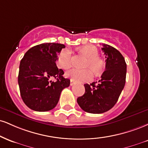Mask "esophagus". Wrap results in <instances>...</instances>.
<instances>
[{
	"label": "esophagus",
	"mask_w": 148,
	"mask_h": 148,
	"mask_svg": "<svg viewBox=\"0 0 148 148\" xmlns=\"http://www.w3.org/2000/svg\"><path fill=\"white\" fill-rule=\"evenodd\" d=\"M74 83H75V82H74V81H73V80L71 79V80H70V85H71V86H72V85H74Z\"/></svg>",
	"instance_id": "esophagus-1"
}]
</instances>
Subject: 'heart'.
I'll list each match as a JSON object with an SVG mask.
<instances>
[{
  "label": "heart",
  "mask_w": 148,
  "mask_h": 148,
  "mask_svg": "<svg viewBox=\"0 0 148 148\" xmlns=\"http://www.w3.org/2000/svg\"><path fill=\"white\" fill-rule=\"evenodd\" d=\"M80 52L85 55L88 58L86 67L88 69H72L66 73V76L70 78L73 81L77 82H89L92 81L94 77L93 71L96 74H100L104 70L106 63L102 58L99 57V51L95 46L86 45L79 48ZM56 63L60 68L67 69L72 65V51L68 49H65L59 53L57 57ZM92 70V71L91 69Z\"/></svg>",
  "instance_id": "b5f03b06"
}]
</instances>
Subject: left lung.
I'll return each mask as SVG.
<instances>
[{
    "mask_svg": "<svg viewBox=\"0 0 148 148\" xmlns=\"http://www.w3.org/2000/svg\"><path fill=\"white\" fill-rule=\"evenodd\" d=\"M106 56V71L99 82L85 84V92L77 99L85 112L101 114L112 108L125 83L127 65L120 51L107 44L101 48Z\"/></svg>",
    "mask_w": 148,
    "mask_h": 148,
    "instance_id": "left-lung-1",
    "label": "left lung"
}]
</instances>
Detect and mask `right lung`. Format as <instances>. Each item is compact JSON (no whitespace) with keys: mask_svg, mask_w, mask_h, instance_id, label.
Here are the masks:
<instances>
[{"mask_svg":"<svg viewBox=\"0 0 148 148\" xmlns=\"http://www.w3.org/2000/svg\"><path fill=\"white\" fill-rule=\"evenodd\" d=\"M63 44L47 42L34 46L25 54L19 66L18 82L23 102L30 109L46 112L54 108L60 93L70 84L63 69L56 66L58 54ZM56 78L52 82L51 78Z\"/></svg>","mask_w":148,"mask_h":148,"instance_id":"right-lung-1","label":"right lung"}]
</instances>
